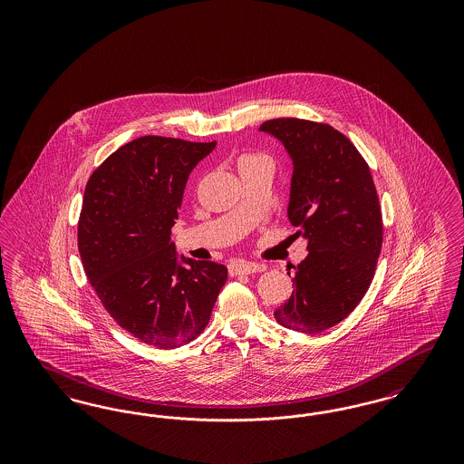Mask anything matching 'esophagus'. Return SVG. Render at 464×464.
<instances>
[{
    "mask_svg": "<svg viewBox=\"0 0 464 464\" xmlns=\"http://www.w3.org/2000/svg\"><path fill=\"white\" fill-rule=\"evenodd\" d=\"M229 275L237 276V275H252L257 271H265V265H256V263H246V261H233L227 266Z\"/></svg>",
    "mask_w": 464,
    "mask_h": 464,
    "instance_id": "1",
    "label": "esophagus"
}]
</instances>
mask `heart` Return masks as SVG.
I'll use <instances>...</instances> for the list:
<instances>
[{
    "label": "heart",
    "instance_id": "1",
    "mask_svg": "<svg viewBox=\"0 0 464 464\" xmlns=\"http://www.w3.org/2000/svg\"><path fill=\"white\" fill-rule=\"evenodd\" d=\"M256 156H248V158H243L242 161H246V160H254Z\"/></svg>",
    "mask_w": 464,
    "mask_h": 464
}]
</instances>
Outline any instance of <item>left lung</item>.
Masks as SVG:
<instances>
[{
    "label": "left lung",
    "mask_w": 464,
    "mask_h": 464,
    "mask_svg": "<svg viewBox=\"0 0 464 464\" xmlns=\"http://www.w3.org/2000/svg\"><path fill=\"white\" fill-rule=\"evenodd\" d=\"M259 130L276 137L292 160L288 219L309 250L294 266V292L275 318L292 331H327L356 308L374 278L382 246L374 180L352 140L327 123L276 118Z\"/></svg>",
    "instance_id": "obj_1"
}]
</instances>
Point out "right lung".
<instances>
[{"instance_id": "add662e5", "label": "right lung", "mask_w": 464, "mask_h": 464, "mask_svg": "<svg viewBox=\"0 0 464 464\" xmlns=\"http://www.w3.org/2000/svg\"><path fill=\"white\" fill-rule=\"evenodd\" d=\"M216 148L144 135L90 176L78 222V250L111 318L139 341L172 350L207 327L227 267L177 259L172 226L191 170Z\"/></svg>"}]
</instances>
